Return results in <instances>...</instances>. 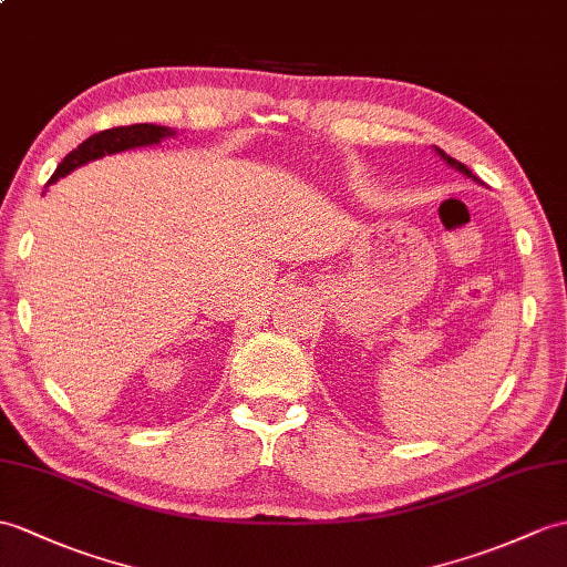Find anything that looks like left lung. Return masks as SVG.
<instances>
[{
    "mask_svg": "<svg viewBox=\"0 0 567 567\" xmlns=\"http://www.w3.org/2000/svg\"><path fill=\"white\" fill-rule=\"evenodd\" d=\"M434 152H437L440 154V159L446 164V166H452L454 171H458V174H464L466 178H473V181H476V183H481V186H483V181L478 178V176H473V171L466 166V164H462V162H456V159H452V156L450 154H446V152H442L440 147H434Z\"/></svg>",
    "mask_w": 567,
    "mask_h": 567,
    "instance_id": "left-lung-1",
    "label": "left lung"
}]
</instances>
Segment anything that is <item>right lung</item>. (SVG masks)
Listing matches in <instances>:
<instances>
[{
    "label": "right lung",
    "instance_id": "right-lung-1",
    "mask_svg": "<svg viewBox=\"0 0 567 567\" xmlns=\"http://www.w3.org/2000/svg\"><path fill=\"white\" fill-rule=\"evenodd\" d=\"M166 137H176V130L164 127V125H152V123L103 130V133L91 135L89 140L79 144L76 150H72L68 156H64L60 166L55 168V174H52L50 183H55L68 174H72V171L79 168V166L101 159V156L137 150V147H152V144H159ZM50 183H48V186H50Z\"/></svg>",
    "mask_w": 567,
    "mask_h": 567
}]
</instances>
